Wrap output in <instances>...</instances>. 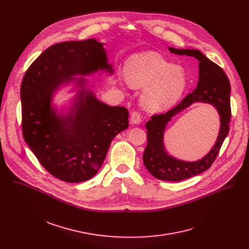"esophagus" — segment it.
Instances as JSON below:
<instances>
[{"instance_id":"obj_1","label":"esophagus","mask_w":249,"mask_h":249,"mask_svg":"<svg viewBox=\"0 0 249 249\" xmlns=\"http://www.w3.org/2000/svg\"><path fill=\"white\" fill-rule=\"evenodd\" d=\"M142 119H141V115L139 112L137 111H134V112H131V115H130V122L132 125H136V124H139L141 123Z\"/></svg>"}]
</instances>
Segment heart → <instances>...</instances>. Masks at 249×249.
Returning a JSON list of instances; mask_svg holds the SVG:
<instances>
[{"mask_svg":"<svg viewBox=\"0 0 249 249\" xmlns=\"http://www.w3.org/2000/svg\"><path fill=\"white\" fill-rule=\"evenodd\" d=\"M125 78L132 88L145 89L141 103L151 112L170 108L183 95L188 82L181 67H175L155 52L130 57L125 65Z\"/></svg>","mask_w":249,"mask_h":249,"instance_id":"b5f03b06","label":"heart"}]
</instances>
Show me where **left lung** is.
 <instances>
[{
  "instance_id": "obj_1",
  "label": "left lung",
  "mask_w": 249,
  "mask_h": 249,
  "mask_svg": "<svg viewBox=\"0 0 249 249\" xmlns=\"http://www.w3.org/2000/svg\"><path fill=\"white\" fill-rule=\"evenodd\" d=\"M171 53L194 57L199 61V81L193 92L189 93L175 107L164 114L154 115L146 123L148 144L143 161L148 171L156 178L164 181H181L207 170L216 160L226 137L229 134L231 120V85L221 67L209 60L196 49H176L168 47ZM196 102L214 106L220 116V131L215 145L202 159L185 162L170 156L163 142L164 130L172 117Z\"/></svg>"
}]
</instances>
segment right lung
<instances>
[{
  "label": "right lung",
  "instance_id": "right-lung-1",
  "mask_svg": "<svg viewBox=\"0 0 249 249\" xmlns=\"http://www.w3.org/2000/svg\"><path fill=\"white\" fill-rule=\"evenodd\" d=\"M103 45L94 38L56 43L30 65L21 83L23 139L42 166L65 182L93 177L113 138L129 126L127 108L98 100L83 78L113 74ZM71 83L77 89L72 105L58 112L53 97Z\"/></svg>",
  "mask_w": 249,
  "mask_h": 249
}]
</instances>
